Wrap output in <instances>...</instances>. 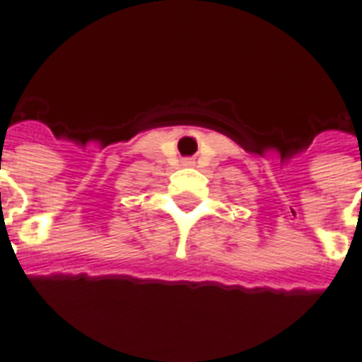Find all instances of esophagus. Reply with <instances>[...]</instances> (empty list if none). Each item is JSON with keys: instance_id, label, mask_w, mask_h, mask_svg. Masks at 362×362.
Returning a JSON list of instances; mask_svg holds the SVG:
<instances>
[{"instance_id": "34e87169", "label": "esophagus", "mask_w": 362, "mask_h": 362, "mask_svg": "<svg viewBox=\"0 0 362 362\" xmlns=\"http://www.w3.org/2000/svg\"><path fill=\"white\" fill-rule=\"evenodd\" d=\"M186 164H194V162H192V160H186Z\"/></svg>"}]
</instances>
